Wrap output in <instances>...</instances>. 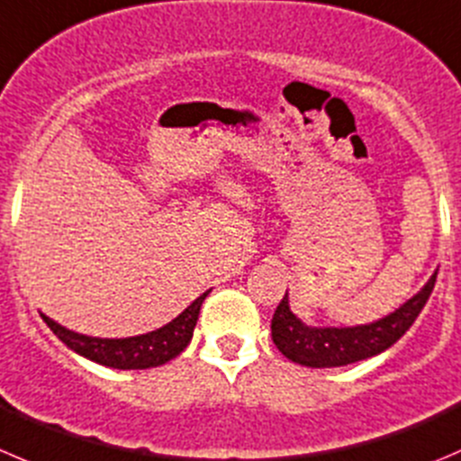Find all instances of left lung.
<instances>
[{
    "label": "left lung",
    "mask_w": 461,
    "mask_h": 461,
    "mask_svg": "<svg viewBox=\"0 0 461 461\" xmlns=\"http://www.w3.org/2000/svg\"><path fill=\"white\" fill-rule=\"evenodd\" d=\"M435 281L437 272L412 299H408L403 306H399L383 320L372 321V324L344 326V329L306 326L290 311L288 293H285L272 315V342L285 358L303 365V367H344V365L372 358V356L390 349L392 344L401 339V335L414 324L435 288Z\"/></svg>",
    "instance_id": "left-lung-1"
}]
</instances>
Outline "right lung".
<instances>
[{
  "instance_id": "obj_1",
  "label": "right lung",
  "mask_w": 461,
  "mask_h": 461,
  "mask_svg": "<svg viewBox=\"0 0 461 461\" xmlns=\"http://www.w3.org/2000/svg\"><path fill=\"white\" fill-rule=\"evenodd\" d=\"M207 294L209 290L200 294L191 306H186L185 311H182L176 320L168 321L167 326H162V329L158 330H150V333L135 335V338H92V335L74 333V330L65 329V326H60L58 321H53L51 317L42 315V312H40V315L47 321L49 329H51L71 351H76V354L83 356V358L114 369H150L168 363V360H173L176 356H180L182 351L186 349V344L194 338L200 306H203Z\"/></svg>"
}]
</instances>
